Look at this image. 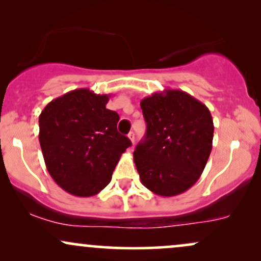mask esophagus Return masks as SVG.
Instances as JSON below:
<instances>
[{
    "label": "esophagus",
    "instance_id": "esophagus-1",
    "mask_svg": "<svg viewBox=\"0 0 261 261\" xmlns=\"http://www.w3.org/2000/svg\"><path fill=\"white\" fill-rule=\"evenodd\" d=\"M127 136H128V139L131 140V142H133V145H134V143H135V133H134V131H130Z\"/></svg>",
    "mask_w": 261,
    "mask_h": 261
}]
</instances>
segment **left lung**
Returning <instances> with one entry per match:
<instances>
[{
  "instance_id": "left-lung-1",
  "label": "left lung",
  "mask_w": 261,
  "mask_h": 261,
  "mask_svg": "<svg viewBox=\"0 0 261 261\" xmlns=\"http://www.w3.org/2000/svg\"><path fill=\"white\" fill-rule=\"evenodd\" d=\"M147 130L134 161L141 182L160 196H175L199 180L214 139L208 108L179 89L141 100Z\"/></svg>"
}]
</instances>
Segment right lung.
<instances>
[{"mask_svg":"<svg viewBox=\"0 0 261 261\" xmlns=\"http://www.w3.org/2000/svg\"><path fill=\"white\" fill-rule=\"evenodd\" d=\"M109 97L88 88L74 89L50 101L39 116V142L47 172L74 196L103 190L131 146L118 133V113L106 108Z\"/></svg>","mask_w":261,"mask_h":261,"instance_id":"obj_1","label":"right lung"}]
</instances>
